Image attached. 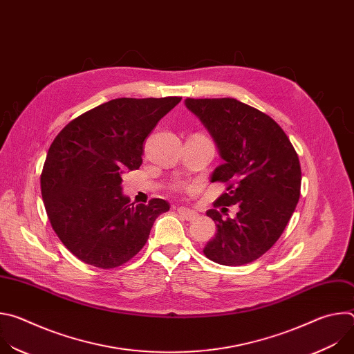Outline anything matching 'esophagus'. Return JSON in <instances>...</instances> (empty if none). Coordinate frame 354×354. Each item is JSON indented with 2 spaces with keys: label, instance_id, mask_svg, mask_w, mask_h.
Segmentation results:
<instances>
[{
  "label": "esophagus",
  "instance_id": "obj_1",
  "mask_svg": "<svg viewBox=\"0 0 354 354\" xmlns=\"http://www.w3.org/2000/svg\"><path fill=\"white\" fill-rule=\"evenodd\" d=\"M178 213H179L185 220H187V221H190V220H193V218L196 217V213H194L193 210L187 209V207H179V209H178Z\"/></svg>",
  "mask_w": 354,
  "mask_h": 354
}]
</instances>
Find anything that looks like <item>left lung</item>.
Wrapping results in <instances>:
<instances>
[{
  "label": "left lung",
  "instance_id": "1",
  "mask_svg": "<svg viewBox=\"0 0 354 354\" xmlns=\"http://www.w3.org/2000/svg\"><path fill=\"white\" fill-rule=\"evenodd\" d=\"M185 105L209 130L224 161L212 174V182L228 183L216 206L238 207L234 218L214 209L206 213L217 234L205 246V255L225 266L254 262L276 243L295 210L298 156L270 116L236 99L187 97Z\"/></svg>",
  "mask_w": 354,
  "mask_h": 354
}]
</instances>
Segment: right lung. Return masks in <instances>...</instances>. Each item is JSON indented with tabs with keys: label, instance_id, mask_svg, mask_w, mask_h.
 Segmentation results:
<instances>
[{
	"label": "right lung",
	"instance_id": "add662e5",
	"mask_svg": "<svg viewBox=\"0 0 354 354\" xmlns=\"http://www.w3.org/2000/svg\"><path fill=\"white\" fill-rule=\"evenodd\" d=\"M182 97H119L70 122L48 148L40 176L47 217L80 261L118 268L145 245L162 198L130 203L122 175L138 169L142 144Z\"/></svg>",
	"mask_w": 354,
	"mask_h": 354
}]
</instances>
